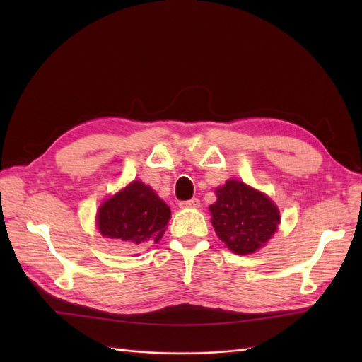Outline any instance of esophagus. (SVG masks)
<instances>
[{
  "label": "esophagus",
  "instance_id": "1",
  "mask_svg": "<svg viewBox=\"0 0 362 362\" xmlns=\"http://www.w3.org/2000/svg\"><path fill=\"white\" fill-rule=\"evenodd\" d=\"M181 208H199L201 206V201L198 198H192L189 201H182L180 202Z\"/></svg>",
  "mask_w": 362,
  "mask_h": 362
}]
</instances>
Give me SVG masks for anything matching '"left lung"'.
<instances>
[{
  "label": "left lung",
  "mask_w": 362,
  "mask_h": 362,
  "mask_svg": "<svg viewBox=\"0 0 362 362\" xmlns=\"http://www.w3.org/2000/svg\"><path fill=\"white\" fill-rule=\"evenodd\" d=\"M210 205L217 237L238 255L258 250L275 234L279 223L276 205L266 194L242 181H226Z\"/></svg>",
  "instance_id": "left-lung-1"
}]
</instances>
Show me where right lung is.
Masks as SVG:
<instances>
[{"instance_id": "right-lung-1", "label": "right lung", "mask_w": 362, "mask_h": 362, "mask_svg": "<svg viewBox=\"0 0 362 362\" xmlns=\"http://www.w3.org/2000/svg\"><path fill=\"white\" fill-rule=\"evenodd\" d=\"M169 218L170 208L156 192L134 181L100 206L96 221L104 237L141 247L160 242Z\"/></svg>"}]
</instances>
